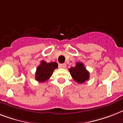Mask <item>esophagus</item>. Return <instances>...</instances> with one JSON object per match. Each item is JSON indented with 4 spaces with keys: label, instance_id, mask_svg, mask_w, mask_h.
<instances>
[{
    "label": "esophagus",
    "instance_id": "esophagus-1",
    "mask_svg": "<svg viewBox=\"0 0 123 123\" xmlns=\"http://www.w3.org/2000/svg\"><path fill=\"white\" fill-rule=\"evenodd\" d=\"M59 66L60 68H66V64L65 63L60 64Z\"/></svg>",
    "mask_w": 123,
    "mask_h": 123
}]
</instances>
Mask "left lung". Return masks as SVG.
<instances>
[{
    "label": "left lung",
    "instance_id": "1",
    "mask_svg": "<svg viewBox=\"0 0 123 123\" xmlns=\"http://www.w3.org/2000/svg\"><path fill=\"white\" fill-rule=\"evenodd\" d=\"M69 71L74 80L78 83H83L89 79V72L86 69L83 64L81 62H76V66L71 68Z\"/></svg>",
    "mask_w": 123,
    "mask_h": 123
}]
</instances>
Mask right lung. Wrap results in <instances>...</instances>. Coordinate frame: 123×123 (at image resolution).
Segmentation results:
<instances>
[{
	"label": "right lung",
	"mask_w": 123,
	"mask_h": 123,
	"mask_svg": "<svg viewBox=\"0 0 123 123\" xmlns=\"http://www.w3.org/2000/svg\"><path fill=\"white\" fill-rule=\"evenodd\" d=\"M58 68V64L55 62L47 63L42 61L37 68L35 73L36 80L39 82H45L50 78L54 69Z\"/></svg>",
	"instance_id": "add662e5"
}]
</instances>
